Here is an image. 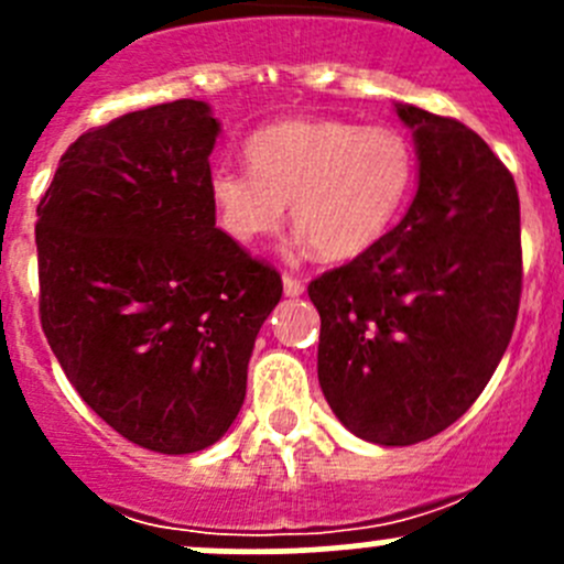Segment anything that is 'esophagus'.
Here are the masks:
<instances>
[{"label": "esophagus", "instance_id": "34e87169", "mask_svg": "<svg viewBox=\"0 0 564 564\" xmlns=\"http://www.w3.org/2000/svg\"><path fill=\"white\" fill-rule=\"evenodd\" d=\"M283 292L289 294V297H297V294H303L305 292V283L300 281V278H294V275H283Z\"/></svg>", "mask_w": 564, "mask_h": 564}]
</instances>
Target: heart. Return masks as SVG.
Here are the masks:
<instances>
[{"label": "heart", "instance_id": "b5f03b06", "mask_svg": "<svg viewBox=\"0 0 564 564\" xmlns=\"http://www.w3.org/2000/svg\"><path fill=\"white\" fill-rule=\"evenodd\" d=\"M248 172L209 176L215 220L240 246L278 235L286 218L322 259L362 256L382 240L412 196L417 152L390 124L292 117L246 141Z\"/></svg>", "mask_w": 564, "mask_h": 564}]
</instances>
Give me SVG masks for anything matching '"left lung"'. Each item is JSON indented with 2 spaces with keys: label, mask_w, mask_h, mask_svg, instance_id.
I'll list each match as a JSON object with an SVG mask.
<instances>
[{
  "label": "left lung",
  "mask_w": 564,
  "mask_h": 564,
  "mask_svg": "<svg viewBox=\"0 0 564 564\" xmlns=\"http://www.w3.org/2000/svg\"><path fill=\"white\" fill-rule=\"evenodd\" d=\"M420 185L395 229L308 283L318 384L366 442L436 436L477 401L513 335L524 283L513 174L471 128L395 104Z\"/></svg>",
  "instance_id": "1"
}]
</instances>
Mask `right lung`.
Masks as SVG:
<instances>
[{"label":"right lung","instance_id":"right-lung-1","mask_svg":"<svg viewBox=\"0 0 564 564\" xmlns=\"http://www.w3.org/2000/svg\"><path fill=\"white\" fill-rule=\"evenodd\" d=\"M218 119L174 100L89 128L37 204L40 324L78 395L163 456L215 445L246 401L281 272L215 226Z\"/></svg>","mask_w":564,"mask_h":564}]
</instances>
